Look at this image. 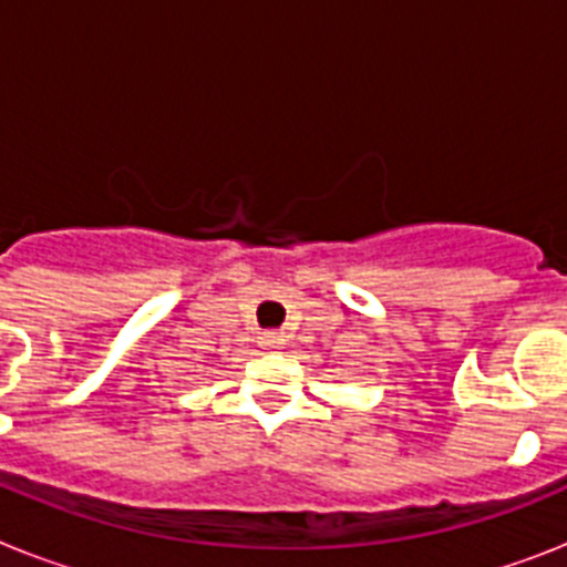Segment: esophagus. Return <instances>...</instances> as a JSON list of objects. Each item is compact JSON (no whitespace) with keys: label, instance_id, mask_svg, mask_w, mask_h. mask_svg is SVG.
I'll return each instance as SVG.
<instances>
[{"label":"esophagus","instance_id":"1","mask_svg":"<svg viewBox=\"0 0 567 567\" xmlns=\"http://www.w3.org/2000/svg\"><path fill=\"white\" fill-rule=\"evenodd\" d=\"M260 343L267 346V349H278V346L284 343V338H280V334H275V332H267L264 338H260Z\"/></svg>","mask_w":567,"mask_h":567}]
</instances>
